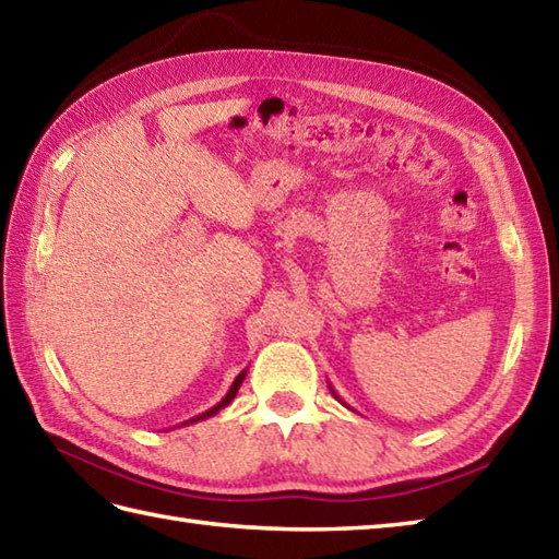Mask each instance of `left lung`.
<instances>
[{"mask_svg":"<svg viewBox=\"0 0 559 559\" xmlns=\"http://www.w3.org/2000/svg\"><path fill=\"white\" fill-rule=\"evenodd\" d=\"M329 389H331V386H329ZM331 394H334V396L338 399V394H336V391H334V389H331ZM338 401H341V399H338ZM341 403H343V401H341ZM343 406H346V403H343ZM346 408H348V406H346Z\"/></svg>","mask_w":559,"mask_h":559,"instance_id":"left-lung-1","label":"left lung"}]
</instances>
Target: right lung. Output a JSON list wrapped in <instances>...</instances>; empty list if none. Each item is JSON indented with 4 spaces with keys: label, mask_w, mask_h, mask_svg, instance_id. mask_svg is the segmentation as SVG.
<instances>
[{
    "label": "right lung",
    "mask_w": 559,
    "mask_h": 559,
    "mask_svg": "<svg viewBox=\"0 0 559 559\" xmlns=\"http://www.w3.org/2000/svg\"><path fill=\"white\" fill-rule=\"evenodd\" d=\"M245 377H247V370H242L240 374H237L235 377V382H233V386L228 389V394H225L218 403H216V406H213L211 411H206V413H201V415H197V418H192V420H187L185 425H192V423H199V420H206V418H211V415H216L221 408H225V406H228V403L235 399V394H237V389H240V384L245 382Z\"/></svg>",
    "instance_id": "obj_1"
}]
</instances>
